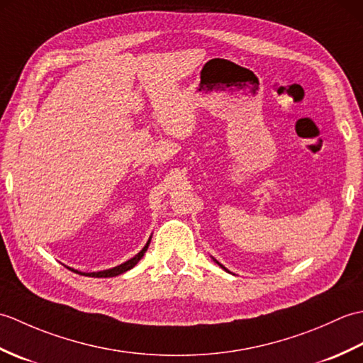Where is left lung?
<instances>
[{
  "label": "left lung",
  "instance_id": "1",
  "mask_svg": "<svg viewBox=\"0 0 363 363\" xmlns=\"http://www.w3.org/2000/svg\"><path fill=\"white\" fill-rule=\"evenodd\" d=\"M217 264H218V262H217ZM220 267H221V268H225V267H223V265H221V264H220ZM225 269H226V268H225Z\"/></svg>",
  "mask_w": 363,
  "mask_h": 363
}]
</instances>
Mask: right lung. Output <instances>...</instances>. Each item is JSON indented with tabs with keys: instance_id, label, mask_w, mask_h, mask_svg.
Wrapping results in <instances>:
<instances>
[{
	"instance_id": "add662e5",
	"label": "right lung",
	"mask_w": 363,
	"mask_h": 363,
	"mask_svg": "<svg viewBox=\"0 0 363 363\" xmlns=\"http://www.w3.org/2000/svg\"><path fill=\"white\" fill-rule=\"evenodd\" d=\"M148 246H150V240H148V243L145 245V248L137 254V256H134L133 259H129L128 262H125V264H121V265L115 267V268L104 269V272H98V273H81V272H76V269H73V272L78 273V274H86V276H90V277H113V276H118V274H121V273L128 272V269H130L133 267H135L137 262L143 257V254L146 252V250H148ZM70 269H72V268H70Z\"/></svg>"
}]
</instances>
